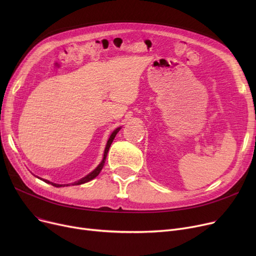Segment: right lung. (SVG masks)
Masks as SVG:
<instances>
[{
  "mask_svg": "<svg viewBox=\"0 0 256 256\" xmlns=\"http://www.w3.org/2000/svg\"><path fill=\"white\" fill-rule=\"evenodd\" d=\"M119 130H120V128H116L112 134H111V136H110V138H109V140H108V142H106V150H104V158H102V163L94 169L91 173H89L88 176H86L85 178H83L82 180H80L78 182H76L74 184H85V182H90L91 180H93L94 178H96L98 174H100V172L102 171V169L104 168V160H106V154H108V152H109V148H110V146H111V144H112V142H113V140H114V138H115V136L117 135V132H119ZM44 180L46 182H48V184H52L54 186H62L63 184H52V182H50L48 180ZM65 186V184H64ZM66 186H68V184H66Z\"/></svg>",
  "mask_w": 256,
  "mask_h": 256,
  "instance_id": "obj_1",
  "label": "right lung"
}]
</instances>
